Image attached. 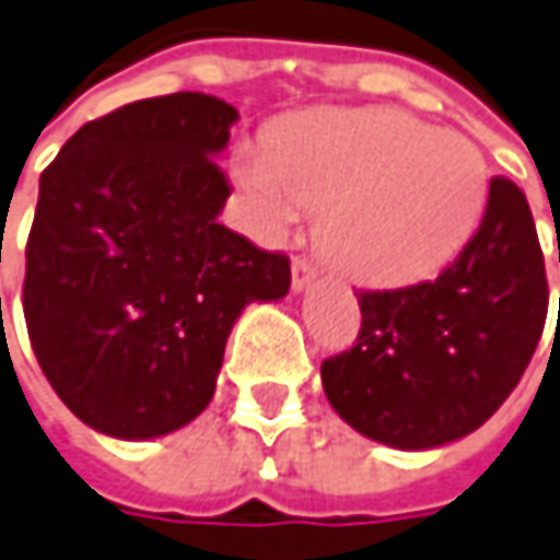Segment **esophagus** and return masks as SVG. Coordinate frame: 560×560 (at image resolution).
Wrapping results in <instances>:
<instances>
[{"label": "esophagus", "instance_id": "1", "mask_svg": "<svg viewBox=\"0 0 560 560\" xmlns=\"http://www.w3.org/2000/svg\"><path fill=\"white\" fill-rule=\"evenodd\" d=\"M312 281H315V266L306 264V260H294V266H291V284H294L296 294L306 291Z\"/></svg>", "mask_w": 560, "mask_h": 560}]
</instances>
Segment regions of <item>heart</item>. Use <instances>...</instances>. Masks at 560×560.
Wrapping results in <instances>:
<instances>
[{"label":"heart","instance_id":"obj_1","mask_svg":"<svg viewBox=\"0 0 560 560\" xmlns=\"http://www.w3.org/2000/svg\"><path fill=\"white\" fill-rule=\"evenodd\" d=\"M266 230L300 208L322 214V245L368 288L432 279L469 242L485 211L488 165L469 137L401 109H325L269 131L238 165Z\"/></svg>","mask_w":560,"mask_h":560}]
</instances>
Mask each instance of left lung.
Returning a JSON list of instances; mask_svg holds the SVG:
<instances>
[{
  "label": "left lung",
  "mask_w": 560,
  "mask_h": 560,
  "mask_svg": "<svg viewBox=\"0 0 560 560\" xmlns=\"http://www.w3.org/2000/svg\"><path fill=\"white\" fill-rule=\"evenodd\" d=\"M359 306L355 346L322 364L346 423L398 451H432L488 423L530 364L549 310L524 192L493 177L481 226L439 279L361 291Z\"/></svg>",
  "instance_id": "1"
}]
</instances>
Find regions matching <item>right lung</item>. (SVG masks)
Segmentation results:
<instances>
[{
    "label": "right lung",
    "mask_w": 560,
    "mask_h": 560,
    "mask_svg": "<svg viewBox=\"0 0 560 560\" xmlns=\"http://www.w3.org/2000/svg\"><path fill=\"white\" fill-rule=\"evenodd\" d=\"M238 109L201 91L82 125L42 171L26 242L30 343L60 401L94 432L147 441L214 398L232 325L291 288L284 254L217 217V159Z\"/></svg>",
    "instance_id": "1"
}]
</instances>
